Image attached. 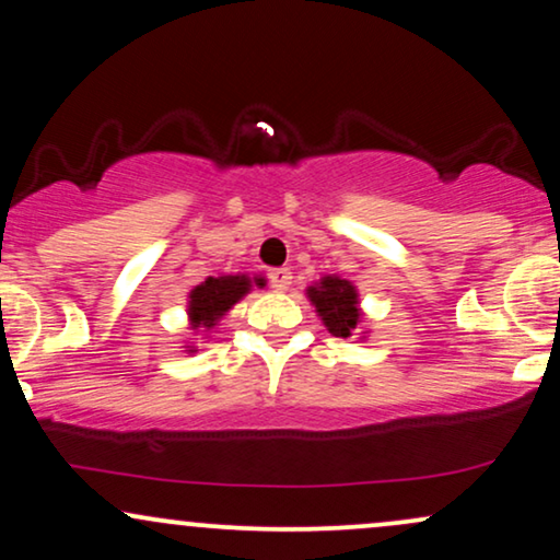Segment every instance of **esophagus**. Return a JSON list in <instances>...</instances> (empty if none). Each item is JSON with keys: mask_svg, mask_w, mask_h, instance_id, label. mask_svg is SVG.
Here are the masks:
<instances>
[{"mask_svg": "<svg viewBox=\"0 0 560 560\" xmlns=\"http://www.w3.org/2000/svg\"><path fill=\"white\" fill-rule=\"evenodd\" d=\"M271 284L279 289V292H287V289L292 287V271H289V268H276V271H271Z\"/></svg>", "mask_w": 560, "mask_h": 560, "instance_id": "esophagus-1", "label": "esophagus"}]
</instances>
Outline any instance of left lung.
Returning a JSON list of instances; mask_svg holds the SVG:
<instances>
[{
	"instance_id": "obj_1",
	"label": "left lung",
	"mask_w": 560,
	"mask_h": 560,
	"mask_svg": "<svg viewBox=\"0 0 560 560\" xmlns=\"http://www.w3.org/2000/svg\"><path fill=\"white\" fill-rule=\"evenodd\" d=\"M310 305H315V313L320 315L323 326L328 328V334L341 336H357L362 331V310H360V294L352 281L341 279V276H323L320 281H315L313 287L305 289ZM365 339V331H362Z\"/></svg>"
}]
</instances>
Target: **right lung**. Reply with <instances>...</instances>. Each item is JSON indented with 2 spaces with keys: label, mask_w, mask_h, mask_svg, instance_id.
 <instances>
[{
  "label": "right lung",
  "mask_w": 560,
  "mask_h": 560,
  "mask_svg": "<svg viewBox=\"0 0 560 560\" xmlns=\"http://www.w3.org/2000/svg\"><path fill=\"white\" fill-rule=\"evenodd\" d=\"M266 287L262 276L247 273H226V276H208L203 284H198L187 294V320H190L192 331L208 334L219 320L232 310L237 302L250 294V289ZM187 352H198L192 345L185 347Z\"/></svg>",
  "instance_id": "obj_1"
}]
</instances>
